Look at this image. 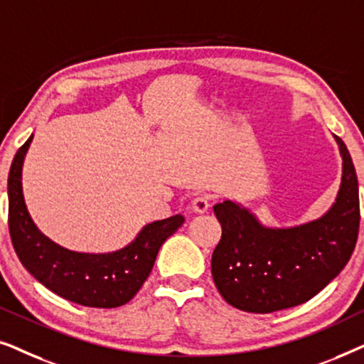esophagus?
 Wrapping results in <instances>:
<instances>
[{
  "instance_id": "1",
  "label": "esophagus",
  "mask_w": 364,
  "mask_h": 364,
  "mask_svg": "<svg viewBox=\"0 0 364 364\" xmlns=\"http://www.w3.org/2000/svg\"><path fill=\"white\" fill-rule=\"evenodd\" d=\"M208 207H210V198L207 196H197L192 200V210L197 213H205L208 210Z\"/></svg>"
}]
</instances>
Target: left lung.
Wrapping results in <instances>:
<instances>
[{
	"mask_svg": "<svg viewBox=\"0 0 364 364\" xmlns=\"http://www.w3.org/2000/svg\"><path fill=\"white\" fill-rule=\"evenodd\" d=\"M336 202L325 215L291 228L263 227L232 200L213 205L222 238L212 253V277L228 305L272 313L320 293L350 260L360 230L358 177L345 142Z\"/></svg>",
	"mask_w": 364,
	"mask_h": 364,
	"instance_id": "obj_1",
	"label": "left lung"
}]
</instances>
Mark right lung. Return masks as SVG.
Returning <instances> with one entry per match:
<instances>
[{
  "mask_svg": "<svg viewBox=\"0 0 364 364\" xmlns=\"http://www.w3.org/2000/svg\"><path fill=\"white\" fill-rule=\"evenodd\" d=\"M31 141L33 136L18 149L8 176V227L19 262L64 300L92 308L126 305L151 275L159 248L186 218L149 223L134 242L111 253H79L58 245L38 230L24 203L21 171Z\"/></svg>",
  "mask_w": 364,
  "mask_h": 364,
  "instance_id": "1",
  "label": "right lung"
}]
</instances>
